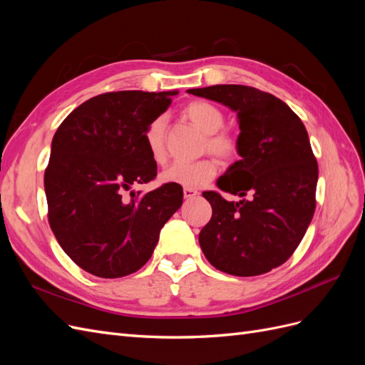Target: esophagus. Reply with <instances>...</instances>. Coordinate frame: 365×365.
Wrapping results in <instances>:
<instances>
[{
  "label": "esophagus",
  "instance_id": "obj_1",
  "mask_svg": "<svg viewBox=\"0 0 365 365\" xmlns=\"http://www.w3.org/2000/svg\"><path fill=\"white\" fill-rule=\"evenodd\" d=\"M182 193H184L185 200H189V197H195L196 195H200V192H197L196 189H187V187L182 190Z\"/></svg>",
  "mask_w": 365,
  "mask_h": 365
}]
</instances>
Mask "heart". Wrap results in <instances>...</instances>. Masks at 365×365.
Masks as SVG:
<instances>
[{"instance_id":"1","label":"heart","mask_w":365,"mask_h":365,"mask_svg":"<svg viewBox=\"0 0 365 365\" xmlns=\"http://www.w3.org/2000/svg\"><path fill=\"white\" fill-rule=\"evenodd\" d=\"M192 123L200 128L205 135L204 150L224 163H231L239 157L240 143L237 137L231 132L222 130L225 125V115L217 106L204 101H195L184 109ZM165 115L153 118L145 130V143L155 163H164L165 153ZM219 165L213 158H202L193 163H175L164 169L161 173V181L187 187V189H200L215 180Z\"/></svg>"}]
</instances>
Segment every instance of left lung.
Here are the masks:
<instances>
[{
  "label": "left lung",
  "mask_w": 365,
  "mask_h": 365,
  "mask_svg": "<svg viewBox=\"0 0 365 365\" xmlns=\"http://www.w3.org/2000/svg\"><path fill=\"white\" fill-rule=\"evenodd\" d=\"M187 93L230 106L240 129L242 158L217 187L244 200L230 202L219 192L202 193L213 215L201 230L200 245L222 272H269L292 256L315 213L318 164L303 121L280 98L252 86L213 85Z\"/></svg>",
  "instance_id": "obj_1"
}]
</instances>
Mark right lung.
<instances>
[{
  "label": "right lung",
  "mask_w": 365,
  "mask_h": 365,
  "mask_svg": "<svg viewBox=\"0 0 365 365\" xmlns=\"http://www.w3.org/2000/svg\"><path fill=\"white\" fill-rule=\"evenodd\" d=\"M176 94L96 96L77 106L54 134L43 173L48 224L83 271L102 279L138 271L155 250L160 230L181 207V185L130 192L157 176L145 130Z\"/></svg>",
  "instance_id": "obj_1"
}]
</instances>
